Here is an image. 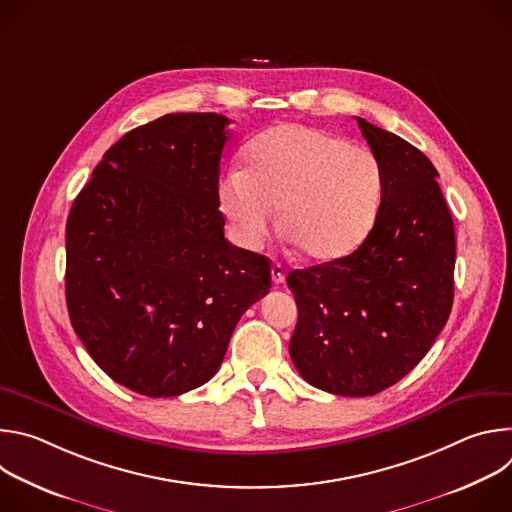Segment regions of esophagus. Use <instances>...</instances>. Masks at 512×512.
Wrapping results in <instances>:
<instances>
[{"mask_svg":"<svg viewBox=\"0 0 512 512\" xmlns=\"http://www.w3.org/2000/svg\"><path fill=\"white\" fill-rule=\"evenodd\" d=\"M271 279H273V283H283L285 281V267L281 265V263H273L271 265Z\"/></svg>","mask_w":512,"mask_h":512,"instance_id":"34e87169","label":"esophagus"}]
</instances>
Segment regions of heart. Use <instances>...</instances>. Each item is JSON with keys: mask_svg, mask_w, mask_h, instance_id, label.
Returning <instances> with one entry per match:
<instances>
[{"mask_svg": "<svg viewBox=\"0 0 512 512\" xmlns=\"http://www.w3.org/2000/svg\"><path fill=\"white\" fill-rule=\"evenodd\" d=\"M383 196V170L364 145L308 125H279L255 139L247 170L218 184V204L235 241L259 249L275 227L312 261L354 251L371 231Z\"/></svg>", "mask_w": 512, "mask_h": 512, "instance_id": "heart-1", "label": "heart"}]
</instances>
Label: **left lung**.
<instances>
[{
    "mask_svg": "<svg viewBox=\"0 0 512 512\" xmlns=\"http://www.w3.org/2000/svg\"><path fill=\"white\" fill-rule=\"evenodd\" d=\"M383 170L375 227L340 259L294 269L289 356L314 387L369 397L401 381L446 326L456 235L437 170L411 143L356 117Z\"/></svg>",
    "mask_w": 512,
    "mask_h": 512,
    "instance_id": "left-lung-1",
    "label": "left lung"
}]
</instances>
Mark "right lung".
<instances>
[{
    "mask_svg": "<svg viewBox=\"0 0 512 512\" xmlns=\"http://www.w3.org/2000/svg\"><path fill=\"white\" fill-rule=\"evenodd\" d=\"M231 121L170 113L131 129L72 202L66 308L99 367L145 397L214 377L269 259L231 245L218 174Z\"/></svg>",
    "mask_w": 512,
    "mask_h": 512,
    "instance_id": "1",
    "label": "right lung"
}]
</instances>
